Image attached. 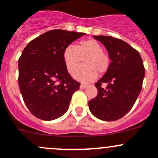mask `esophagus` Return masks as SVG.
I'll use <instances>...</instances> for the list:
<instances>
[{"label":"esophagus","mask_w":158,"mask_h":158,"mask_svg":"<svg viewBox=\"0 0 158 158\" xmlns=\"http://www.w3.org/2000/svg\"><path fill=\"white\" fill-rule=\"evenodd\" d=\"M80 88H81V89H85V88H87V85H85V84H81V85H80Z\"/></svg>","instance_id":"1"}]
</instances>
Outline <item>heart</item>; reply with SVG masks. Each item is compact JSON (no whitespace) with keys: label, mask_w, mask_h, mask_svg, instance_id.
Segmentation results:
<instances>
[{"label":"heart","mask_w":158,"mask_h":158,"mask_svg":"<svg viewBox=\"0 0 158 158\" xmlns=\"http://www.w3.org/2000/svg\"><path fill=\"white\" fill-rule=\"evenodd\" d=\"M63 59L67 70L72 73L83 59L84 65L77 69L73 76L81 81H91L98 77V73L104 74L110 66L109 55L102 50V46L94 40L80 42L78 46L69 45L63 52Z\"/></svg>","instance_id":"b5f03b06"}]
</instances>
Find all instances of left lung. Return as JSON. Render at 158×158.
I'll return each mask as SVG.
<instances>
[{
  "mask_svg": "<svg viewBox=\"0 0 158 158\" xmlns=\"http://www.w3.org/2000/svg\"><path fill=\"white\" fill-rule=\"evenodd\" d=\"M106 48L111 61L109 70L95 83L98 94L88 102L93 115L103 121L123 117L134 105L142 89L145 69L139 52L119 39L94 35ZM107 84L106 89L101 87Z\"/></svg>",
  "mask_w": 158,
  "mask_h": 158,
  "instance_id": "obj_1",
  "label": "left lung"
}]
</instances>
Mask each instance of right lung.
<instances>
[{"label": "right lung", "instance_id": "1", "mask_svg": "<svg viewBox=\"0 0 158 158\" xmlns=\"http://www.w3.org/2000/svg\"><path fill=\"white\" fill-rule=\"evenodd\" d=\"M85 33L54 29L31 40L19 60V85L25 104L33 115L53 120L69 109L81 84L69 74L63 59L67 46Z\"/></svg>", "mask_w": 158, "mask_h": 158}]
</instances>
